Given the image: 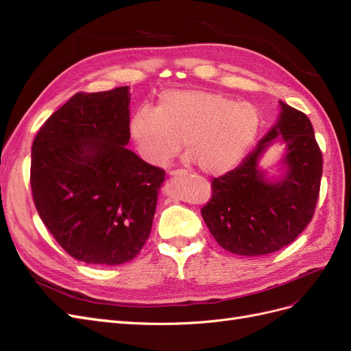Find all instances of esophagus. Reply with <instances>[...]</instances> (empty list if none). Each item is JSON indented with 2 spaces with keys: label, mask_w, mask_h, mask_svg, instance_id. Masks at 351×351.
Wrapping results in <instances>:
<instances>
[{
  "label": "esophagus",
  "mask_w": 351,
  "mask_h": 351,
  "mask_svg": "<svg viewBox=\"0 0 351 351\" xmlns=\"http://www.w3.org/2000/svg\"><path fill=\"white\" fill-rule=\"evenodd\" d=\"M185 172L184 171H180V169H176V171H171L169 172V175L171 176H180V175H184Z\"/></svg>",
  "instance_id": "obj_1"
}]
</instances>
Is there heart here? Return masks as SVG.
<instances>
[{
  "instance_id": "heart-1",
  "label": "heart",
  "mask_w": 351,
  "mask_h": 351,
  "mask_svg": "<svg viewBox=\"0 0 351 351\" xmlns=\"http://www.w3.org/2000/svg\"><path fill=\"white\" fill-rule=\"evenodd\" d=\"M258 131L255 106L201 88L165 90L156 108L140 106L130 119V135L147 163L167 165L184 140L186 153L206 173L230 171Z\"/></svg>"
}]
</instances>
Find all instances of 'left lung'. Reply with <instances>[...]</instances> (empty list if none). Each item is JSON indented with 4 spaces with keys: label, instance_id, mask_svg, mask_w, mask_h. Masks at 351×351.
Here are the masks:
<instances>
[{
    "label": "left lung",
    "instance_id": "left-lung-1",
    "mask_svg": "<svg viewBox=\"0 0 351 351\" xmlns=\"http://www.w3.org/2000/svg\"><path fill=\"white\" fill-rule=\"evenodd\" d=\"M274 128L234 171L211 180V198L201 208L216 242L236 255L273 254L295 242L311 223L319 198L322 153L309 118L286 104ZM278 134L288 145L287 176L268 183L257 169L265 147Z\"/></svg>",
    "mask_w": 351,
    "mask_h": 351
}]
</instances>
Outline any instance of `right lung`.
<instances>
[{
    "instance_id": "right-lung-1",
    "label": "right lung",
    "mask_w": 351,
    "mask_h": 351,
    "mask_svg": "<svg viewBox=\"0 0 351 351\" xmlns=\"http://www.w3.org/2000/svg\"><path fill=\"white\" fill-rule=\"evenodd\" d=\"M128 87L75 93L32 145L39 216L73 258L93 265L134 259L152 232L166 172L128 150Z\"/></svg>"
}]
</instances>
